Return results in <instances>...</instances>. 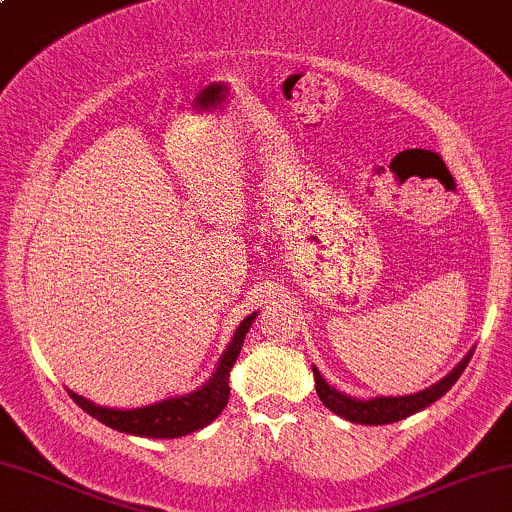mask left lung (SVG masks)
Segmentation results:
<instances>
[{"mask_svg":"<svg viewBox=\"0 0 512 512\" xmlns=\"http://www.w3.org/2000/svg\"><path fill=\"white\" fill-rule=\"evenodd\" d=\"M470 357H472V350L463 357V360H460V365L455 367L453 372H448L446 377L439 381V384L429 386V389L410 393V396H379V398H369V400H360V398L346 396V393L336 391L334 386L326 384L317 367H312V372H315V381H317V386H315L317 396L322 398V403L326 405V408H329L331 412H336L338 417H343V420H348V422L377 427V424H391V422L405 420V417L415 415V412H420L427 408V405H432L434 400H439L443 393L451 389L455 381L460 379V374L465 372Z\"/></svg>","mask_w":512,"mask_h":512,"instance_id":"left-lung-1","label":"left lung"}]
</instances>
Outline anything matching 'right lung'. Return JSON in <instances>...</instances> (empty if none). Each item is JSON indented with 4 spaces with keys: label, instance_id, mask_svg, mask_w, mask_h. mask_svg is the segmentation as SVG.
I'll return each instance as SVG.
<instances>
[{
    "label": "right lung",
    "instance_id": "add662e5",
    "mask_svg": "<svg viewBox=\"0 0 512 512\" xmlns=\"http://www.w3.org/2000/svg\"><path fill=\"white\" fill-rule=\"evenodd\" d=\"M257 312H252L240 322V326L233 334L229 348L221 355L217 369L209 377L205 386L186 396H174L159 400V403L143 405V408L133 410H116V408H104V405H95L92 400L71 393L73 403L80 405L88 415L100 420L107 427L116 429V432L133 434V436H147V439H178V436L193 434L197 429L207 427L209 422H214L219 417V412L229 403V372L233 362L238 360L240 348H243L245 334L250 331V324L255 322Z\"/></svg>",
    "mask_w": 512,
    "mask_h": 512
}]
</instances>
